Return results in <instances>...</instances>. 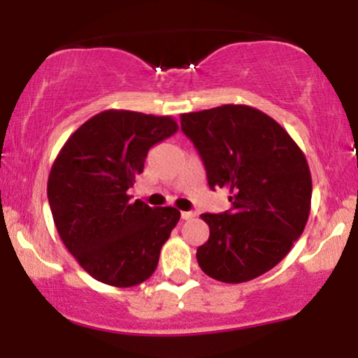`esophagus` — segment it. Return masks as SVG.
Listing matches in <instances>:
<instances>
[{"mask_svg":"<svg viewBox=\"0 0 358 358\" xmlns=\"http://www.w3.org/2000/svg\"><path fill=\"white\" fill-rule=\"evenodd\" d=\"M193 217H195V212H182V219L183 220H190V219H193Z\"/></svg>","mask_w":358,"mask_h":358,"instance_id":"obj_1","label":"esophagus"}]
</instances>
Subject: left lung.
Listing matches in <instances>:
<instances>
[{
	"label": "left lung",
	"mask_w": 358,
	"mask_h": 358,
	"mask_svg": "<svg viewBox=\"0 0 358 358\" xmlns=\"http://www.w3.org/2000/svg\"><path fill=\"white\" fill-rule=\"evenodd\" d=\"M212 190L227 188L231 208L202 213L210 236L196 249L207 276L244 282L281 262L305 231L311 175L293 138L259 109L241 104L180 116Z\"/></svg>",
	"instance_id": "obj_1"
}]
</instances>
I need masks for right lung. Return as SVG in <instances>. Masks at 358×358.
<instances>
[{
  "label": "right lung",
  "mask_w": 358,
  "mask_h": 358,
  "mask_svg": "<svg viewBox=\"0 0 358 358\" xmlns=\"http://www.w3.org/2000/svg\"><path fill=\"white\" fill-rule=\"evenodd\" d=\"M176 131L170 116L109 109L85 121L53 163L47 193L60 239L104 285L146 281L180 220L173 207H150L127 195L150 148Z\"/></svg>",
  "instance_id": "right-lung-1"
}]
</instances>
